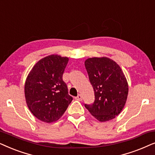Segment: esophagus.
Returning <instances> with one entry per match:
<instances>
[{
	"instance_id": "esophagus-1",
	"label": "esophagus",
	"mask_w": 155,
	"mask_h": 155,
	"mask_svg": "<svg viewBox=\"0 0 155 155\" xmlns=\"http://www.w3.org/2000/svg\"><path fill=\"white\" fill-rule=\"evenodd\" d=\"M75 98H76V100L79 101H82V96L81 94H79Z\"/></svg>"
}]
</instances>
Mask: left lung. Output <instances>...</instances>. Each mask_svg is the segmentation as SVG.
Returning a JSON list of instances; mask_svg holds the SVG:
<instances>
[{
    "instance_id": "obj_1",
    "label": "left lung",
    "mask_w": 155,
    "mask_h": 155,
    "mask_svg": "<svg viewBox=\"0 0 155 155\" xmlns=\"http://www.w3.org/2000/svg\"><path fill=\"white\" fill-rule=\"evenodd\" d=\"M84 64L95 95L94 104L85 107L100 122L115 118L123 110L128 94L124 73L108 57L88 58Z\"/></svg>"
}]
</instances>
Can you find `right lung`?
<instances>
[{
  "mask_svg": "<svg viewBox=\"0 0 155 155\" xmlns=\"http://www.w3.org/2000/svg\"><path fill=\"white\" fill-rule=\"evenodd\" d=\"M68 61L67 57L49 55L38 61L27 76L25 84L27 106L41 121L55 122L73 100L62 79Z\"/></svg>",
  "mask_w": 155,
  "mask_h": 155,
  "instance_id": "right-lung-1",
  "label": "right lung"
}]
</instances>
